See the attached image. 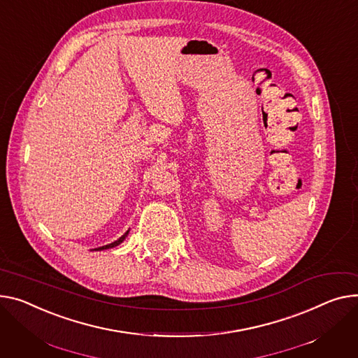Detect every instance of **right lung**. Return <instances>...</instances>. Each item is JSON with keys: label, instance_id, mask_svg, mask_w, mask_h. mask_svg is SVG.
Masks as SVG:
<instances>
[{"label": "right lung", "instance_id": "add662e5", "mask_svg": "<svg viewBox=\"0 0 358 358\" xmlns=\"http://www.w3.org/2000/svg\"><path fill=\"white\" fill-rule=\"evenodd\" d=\"M128 233H129V230H128V231H125L121 237H119L117 241H115V242H112V243H109V245H106V246H102V248L94 249V250H106V249H110V248H115V246H117V245H121V243L125 241V237L128 236Z\"/></svg>", "mask_w": 358, "mask_h": 358}]
</instances>
